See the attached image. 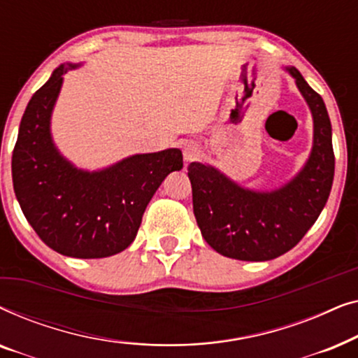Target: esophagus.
I'll return each instance as SVG.
<instances>
[{"label": "esophagus", "instance_id": "esophagus-1", "mask_svg": "<svg viewBox=\"0 0 358 358\" xmlns=\"http://www.w3.org/2000/svg\"><path fill=\"white\" fill-rule=\"evenodd\" d=\"M199 158V148L197 146L194 145H187L184 148V161H187V163H190V161H195Z\"/></svg>", "mask_w": 358, "mask_h": 358}]
</instances>
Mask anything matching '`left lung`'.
Here are the masks:
<instances>
[{
    "instance_id": "left-lung-1",
    "label": "left lung",
    "mask_w": 358,
    "mask_h": 358,
    "mask_svg": "<svg viewBox=\"0 0 358 358\" xmlns=\"http://www.w3.org/2000/svg\"><path fill=\"white\" fill-rule=\"evenodd\" d=\"M315 120V145L305 169L268 194L244 190L200 163L189 164L194 215L210 246L239 261H268L295 248L324 208L334 179L331 120L324 101L288 68Z\"/></svg>"
}]
</instances>
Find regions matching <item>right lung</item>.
I'll return each instance as SVG.
<instances>
[{"instance_id":"add662e5","label":"right lung","mask_w":358,"mask_h":358,"mask_svg":"<svg viewBox=\"0 0 358 358\" xmlns=\"http://www.w3.org/2000/svg\"><path fill=\"white\" fill-rule=\"evenodd\" d=\"M62 65L36 91L24 112L13 151V184L24 217L38 238L63 256L109 257L129 248L145 208L182 153L164 150L135 155L101 173H83L63 159L50 138V114Z\"/></svg>"}]
</instances>
